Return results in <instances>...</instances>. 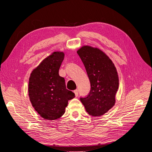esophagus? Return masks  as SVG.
I'll list each match as a JSON object with an SVG mask.
<instances>
[{"instance_id":"obj_1","label":"esophagus","mask_w":152,"mask_h":152,"mask_svg":"<svg viewBox=\"0 0 152 152\" xmlns=\"http://www.w3.org/2000/svg\"><path fill=\"white\" fill-rule=\"evenodd\" d=\"M73 93H75V95L76 97H77L78 95H79V91H78V89H76V90H75L74 91H73Z\"/></svg>"}]
</instances>
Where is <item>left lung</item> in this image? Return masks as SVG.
<instances>
[{
	"instance_id": "8db88e82",
	"label": "left lung",
	"mask_w": 152,
	"mask_h": 152,
	"mask_svg": "<svg viewBox=\"0 0 152 152\" xmlns=\"http://www.w3.org/2000/svg\"><path fill=\"white\" fill-rule=\"evenodd\" d=\"M91 84L89 95L80 98L86 112L91 116H102L115 103L118 77L114 63L103 50L91 45L77 50Z\"/></svg>"
}]
</instances>
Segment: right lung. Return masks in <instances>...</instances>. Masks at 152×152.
<instances>
[{
	"label": "right lung",
	"instance_id": "1",
	"mask_svg": "<svg viewBox=\"0 0 152 152\" xmlns=\"http://www.w3.org/2000/svg\"><path fill=\"white\" fill-rule=\"evenodd\" d=\"M64 56L63 51L53 52L34 69L29 78L30 102L45 120L53 121L62 117L68 101L75 98V94L66 89L65 79L59 75Z\"/></svg>",
	"mask_w": 152,
	"mask_h": 152
}]
</instances>
